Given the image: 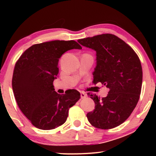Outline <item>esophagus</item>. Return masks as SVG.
<instances>
[{"label":"esophagus","instance_id":"34e87169","mask_svg":"<svg viewBox=\"0 0 156 156\" xmlns=\"http://www.w3.org/2000/svg\"><path fill=\"white\" fill-rule=\"evenodd\" d=\"M80 94H81L80 96L82 99H85V98L87 97V94H85L84 92H81Z\"/></svg>","mask_w":156,"mask_h":156}]
</instances>
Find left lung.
<instances>
[{"label":"left lung","mask_w":156,"mask_h":156,"mask_svg":"<svg viewBox=\"0 0 156 156\" xmlns=\"http://www.w3.org/2000/svg\"><path fill=\"white\" fill-rule=\"evenodd\" d=\"M77 42L96 51L97 65L92 82H101L108 89L107 96L102 99L88 93L95 104L93 112L87 114L88 121L101 129L118 126L129 118L139 99L143 80L140 59L129 44L112 34Z\"/></svg>","instance_id":"obj_1"}]
</instances>
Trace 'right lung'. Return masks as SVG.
<instances>
[{
	"mask_svg": "<svg viewBox=\"0 0 156 156\" xmlns=\"http://www.w3.org/2000/svg\"><path fill=\"white\" fill-rule=\"evenodd\" d=\"M82 47L74 40H54L33 44L15 65L12 87L15 99L23 114L34 126L51 130L67 120L70 107L80 99V93L71 89L65 94L55 91L58 62L64 53Z\"/></svg>",
	"mask_w": 156,
	"mask_h": 156,
	"instance_id": "1",
	"label": "right lung"
}]
</instances>
